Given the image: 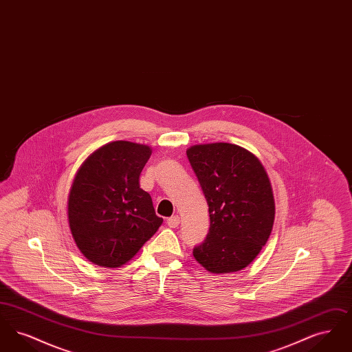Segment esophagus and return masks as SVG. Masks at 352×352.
Returning a JSON list of instances; mask_svg holds the SVG:
<instances>
[{"mask_svg": "<svg viewBox=\"0 0 352 352\" xmlns=\"http://www.w3.org/2000/svg\"><path fill=\"white\" fill-rule=\"evenodd\" d=\"M179 221H181L179 217H178V215H174V217L168 219V227H171V228H175V227L179 226Z\"/></svg>", "mask_w": 352, "mask_h": 352, "instance_id": "obj_1", "label": "esophagus"}]
</instances>
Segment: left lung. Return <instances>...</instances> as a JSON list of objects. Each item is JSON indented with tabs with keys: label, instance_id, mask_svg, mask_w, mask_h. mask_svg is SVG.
Returning <instances> with one entry per match:
<instances>
[{
	"label": "left lung",
	"instance_id": "obj_1",
	"mask_svg": "<svg viewBox=\"0 0 352 352\" xmlns=\"http://www.w3.org/2000/svg\"><path fill=\"white\" fill-rule=\"evenodd\" d=\"M208 204L210 230L192 254L211 273L250 265L267 244L274 221L268 174L251 151L227 142L186 151Z\"/></svg>",
	"mask_w": 352,
	"mask_h": 352
}]
</instances>
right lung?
<instances>
[{"label":"right lung","instance_id":"obj_1","mask_svg":"<svg viewBox=\"0 0 352 352\" xmlns=\"http://www.w3.org/2000/svg\"><path fill=\"white\" fill-rule=\"evenodd\" d=\"M151 154L146 145L115 141L78 170L68 194V223L91 263L102 268L126 264L162 224L138 182Z\"/></svg>","mask_w":352,"mask_h":352}]
</instances>
